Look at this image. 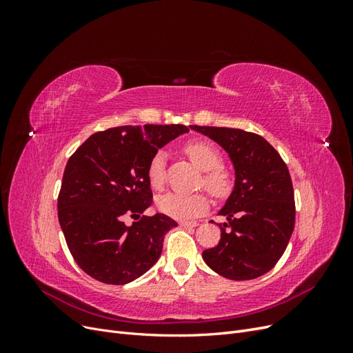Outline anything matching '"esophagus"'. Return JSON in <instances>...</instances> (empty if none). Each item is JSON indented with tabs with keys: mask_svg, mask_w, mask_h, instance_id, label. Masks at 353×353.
Segmentation results:
<instances>
[{
	"mask_svg": "<svg viewBox=\"0 0 353 353\" xmlns=\"http://www.w3.org/2000/svg\"><path fill=\"white\" fill-rule=\"evenodd\" d=\"M179 225L181 227H197L199 222L197 221H181Z\"/></svg>",
	"mask_w": 353,
	"mask_h": 353,
	"instance_id": "34e87169",
	"label": "esophagus"
}]
</instances>
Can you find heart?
Instances as JSON below:
<instances>
[{
    "label": "heart",
    "instance_id": "obj_1",
    "mask_svg": "<svg viewBox=\"0 0 353 353\" xmlns=\"http://www.w3.org/2000/svg\"><path fill=\"white\" fill-rule=\"evenodd\" d=\"M184 152L188 154L196 166L205 170L201 184L215 197H223L228 194L231 188V174L223 168L222 154L218 148L208 141H191L184 147ZM147 178L152 188L160 191L166 183V154L157 152L148 163ZM209 200L206 194H183L170 193L162 194L156 199V206L160 212L176 219L194 218L208 209Z\"/></svg>",
    "mask_w": 353,
    "mask_h": 353
}]
</instances>
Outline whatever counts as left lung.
<instances>
[{"label": "left lung", "mask_w": 353, "mask_h": 353, "mask_svg": "<svg viewBox=\"0 0 353 353\" xmlns=\"http://www.w3.org/2000/svg\"><path fill=\"white\" fill-rule=\"evenodd\" d=\"M191 130L216 141L236 169V184L219 215L221 240L203 252V261L230 280H253L280 261L294 228V191L279 152L263 137L234 128Z\"/></svg>", "instance_id": "obj_1"}]
</instances>
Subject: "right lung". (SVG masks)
Segmentation results:
<instances>
[{
    "label": "right lung",
    "mask_w": 353,
    "mask_h": 353,
    "mask_svg": "<svg viewBox=\"0 0 353 353\" xmlns=\"http://www.w3.org/2000/svg\"><path fill=\"white\" fill-rule=\"evenodd\" d=\"M184 125L117 126L92 134L68 160L57 199L59 222L79 268L105 284L122 285L157 262L165 234L178 223L163 213L141 216L152 206L147 178L152 157Z\"/></svg>",
    "instance_id": "right-lung-1"
}]
</instances>
